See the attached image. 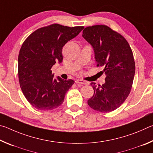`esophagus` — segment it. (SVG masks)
I'll return each instance as SVG.
<instances>
[{
  "label": "esophagus",
  "instance_id": "esophagus-1",
  "mask_svg": "<svg viewBox=\"0 0 153 153\" xmlns=\"http://www.w3.org/2000/svg\"><path fill=\"white\" fill-rule=\"evenodd\" d=\"M76 83L77 84H87L88 82L84 81V80L81 79H76Z\"/></svg>",
  "mask_w": 153,
  "mask_h": 153
}]
</instances>
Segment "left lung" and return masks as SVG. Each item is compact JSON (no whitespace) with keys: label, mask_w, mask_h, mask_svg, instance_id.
Wrapping results in <instances>:
<instances>
[{"label":"left lung","mask_w":153,"mask_h":153,"mask_svg":"<svg viewBox=\"0 0 153 153\" xmlns=\"http://www.w3.org/2000/svg\"><path fill=\"white\" fill-rule=\"evenodd\" d=\"M82 37L92 46L97 66L102 67L105 82L97 86L88 104L102 113L120 107L128 97L135 74V62L128 42L120 33L104 25L89 26L83 30Z\"/></svg>","instance_id":"1"}]
</instances>
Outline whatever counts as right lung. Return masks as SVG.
<instances>
[{
    "instance_id": "add662e5",
    "label": "right lung",
    "mask_w": 153,
    "mask_h": 153,
    "mask_svg": "<svg viewBox=\"0 0 153 153\" xmlns=\"http://www.w3.org/2000/svg\"><path fill=\"white\" fill-rule=\"evenodd\" d=\"M83 29L53 24L36 30L23 43L18 56L19 81L25 98L34 108L53 110L63 102L74 81L55 78L51 68L61 63L64 45Z\"/></svg>"
}]
</instances>
